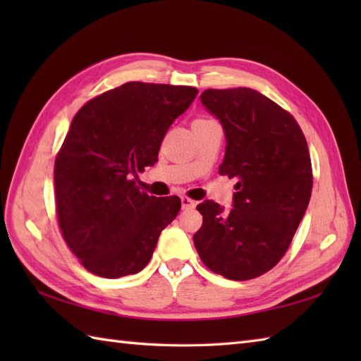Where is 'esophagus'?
<instances>
[{"mask_svg":"<svg viewBox=\"0 0 361 361\" xmlns=\"http://www.w3.org/2000/svg\"><path fill=\"white\" fill-rule=\"evenodd\" d=\"M181 206L183 209H194L197 206V202L189 197H181Z\"/></svg>","mask_w":361,"mask_h":361,"instance_id":"esophagus-1","label":"esophagus"}]
</instances>
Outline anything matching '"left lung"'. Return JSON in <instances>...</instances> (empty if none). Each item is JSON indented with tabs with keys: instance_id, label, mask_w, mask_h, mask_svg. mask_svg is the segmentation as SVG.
<instances>
[{
	"instance_id": "obj_1",
	"label": "left lung",
	"mask_w": 361,
	"mask_h": 361,
	"mask_svg": "<svg viewBox=\"0 0 361 361\" xmlns=\"http://www.w3.org/2000/svg\"><path fill=\"white\" fill-rule=\"evenodd\" d=\"M202 104L226 135L219 173L235 178L233 209L206 200L194 234L198 256L226 279L248 281L286 255L310 200L313 173L307 141L291 114L251 88L206 90Z\"/></svg>"
}]
</instances>
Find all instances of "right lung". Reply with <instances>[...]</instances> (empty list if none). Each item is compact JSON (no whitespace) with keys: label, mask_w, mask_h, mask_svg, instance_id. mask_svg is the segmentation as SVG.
<instances>
[{"label":"right lung","mask_w":361,"mask_h":361,"mask_svg":"<svg viewBox=\"0 0 361 361\" xmlns=\"http://www.w3.org/2000/svg\"><path fill=\"white\" fill-rule=\"evenodd\" d=\"M197 94L194 87L127 82L75 113L54 186L60 231L90 273L116 279L141 271L180 212L178 197L141 192L135 175L157 163L169 127Z\"/></svg>","instance_id":"obj_1"}]
</instances>
